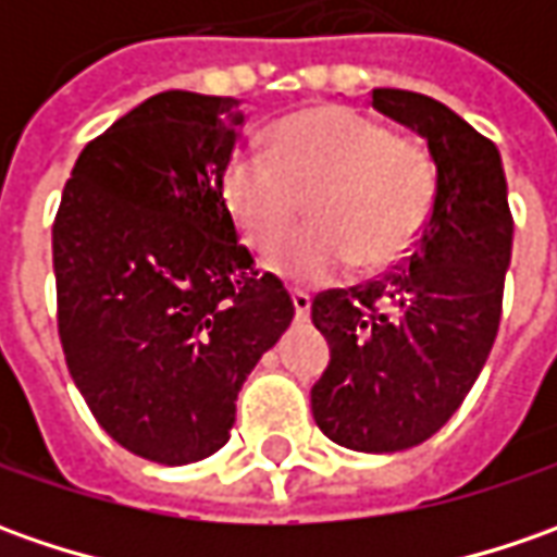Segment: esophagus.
<instances>
[{
    "mask_svg": "<svg viewBox=\"0 0 557 557\" xmlns=\"http://www.w3.org/2000/svg\"><path fill=\"white\" fill-rule=\"evenodd\" d=\"M290 304H294L297 322H307V319H310V294H307V290H290Z\"/></svg>",
    "mask_w": 557,
    "mask_h": 557,
    "instance_id": "1",
    "label": "esophagus"
}]
</instances>
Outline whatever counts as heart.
I'll return each instance as SVG.
<instances>
[{"mask_svg":"<svg viewBox=\"0 0 557 557\" xmlns=\"http://www.w3.org/2000/svg\"><path fill=\"white\" fill-rule=\"evenodd\" d=\"M223 201L257 253H272L304 220L275 269L294 282H329L354 263L381 272L399 263L431 223L437 166L412 139L354 108H315L282 120L272 154L235 151L223 170Z\"/></svg>","mask_w":557,"mask_h":557,"instance_id":"1","label":"heart"}]
</instances>
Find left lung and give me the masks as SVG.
Listing matches in <instances>:
<instances>
[{
	"instance_id": "8db88e82",
	"label": "left lung",
	"mask_w": 557,
	"mask_h": 557,
	"mask_svg": "<svg viewBox=\"0 0 557 557\" xmlns=\"http://www.w3.org/2000/svg\"><path fill=\"white\" fill-rule=\"evenodd\" d=\"M372 108L428 141L437 203L403 267L312 300L332 362L310 399L337 446L399 453L434 437L478 381L499 332L515 223L503 158L471 123L406 89H374Z\"/></svg>"
}]
</instances>
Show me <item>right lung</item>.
Masks as SVG:
<instances>
[{
  "label": "right lung",
  "instance_id": "add662e5",
  "mask_svg": "<svg viewBox=\"0 0 557 557\" xmlns=\"http://www.w3.org/2000/svg\"><path fill=\"white\" fill-rule=\"evenodd\" d=\"M238 98L170 89L92 139L52 225L71 377L123 449L188 465L223 449L238 391L294 319L223 201Z\"/></svg>",
  "mask_w": 557,
  "mask_h": 557
}]
</instances>
